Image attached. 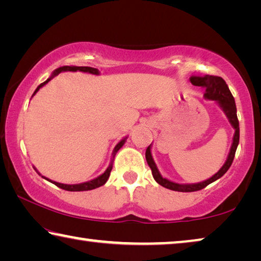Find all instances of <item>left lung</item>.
<instances>
[{"label":"left lung","mask_w":261,"mask_h":261,"mask_svg":"<svg viewBox=\"0 0 261 261\" xmlns=\"http://www.w3.org/2000/svg\"><path fill=\"white\" fill-rule=\"evenodd\" d=\"M190 82H191V84L194 86L205 87L206 91L204 93V98L207 100H214L215 102L220 106V108L223 110L224 114H226L229 123H230L231 126L235 129V134H233V137H232V144H231L230 151H229L228 158L226 162H224V165L221 167V169L208 179H205L202 180V182L193 183V184H179V183L171 182V180H169L168 178L163 177V176L160 174V171H159L155 162L153 160V156L151 153L152 144L149 145L146 149V154H145V155H146V161L148 163L149 168H151L152 175L154 179H155V182L158 184H160L163 188L173 190V191H179V192L198 191V190L204 189L208 184L215 182V180L219 179L220 177H222V176L227 173L229 168H230L231 163L233 161V158H235L238 143H240V123H238V118H237V109H236L235 99H233V96L231 94L230 90H229L226 82H224L221 77L210 76V74H205V76H201V77L193 76L190 78Z\"/></svg>","instance_id":"obj_1"}]
</instances>
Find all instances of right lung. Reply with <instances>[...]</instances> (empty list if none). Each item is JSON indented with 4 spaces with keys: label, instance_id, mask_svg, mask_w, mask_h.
<instances>
[{
    "label": "right lung",
    "instance_id": "1",
    "mask_svg": "<svg viewBox=\"0 0 261 261\" xmlns=\"http://www.w3.org/2000/svg\"><path fill=\"white\" fill-rule=\"evenodd\" d=\"M67 71H72V72L82 71V72H86V73L96 74V76H98V74H100L99 70L95 69V68H91V67H76V65H64V67H60V68H57L56 70H54V71H53V73H51V76L48 78L46 82H43L42 84H40V85L37 87V90L34 91V93H33L32 96H34L35 94H37V92L40 90L42 86H45L46 84L50 81V79H53V78H54L55 76H57V74L61 73V72H67ZM126 138H127V137H125V138H123L121 141H118V144L116 145V146H115L114 151H113V154H112L113 158H112V161H110V165L108 166L107 169H106L105 173L101 174L100 176H98V177H95V178L91 179V180H87V182L79 183V184H63V183L55 182V180H51L49 178L45 177V176H42V177L45 178V179H47V180H49L50 183L55 184L56 187H59V188L63 189V190H67V191H88V190H93V189L99 188V187H101V185L106 184V182H107V180H108L109 175H110V171H112V169H113L114 158H115V155H116V153L118 152V149H120L123 146V145H124ZM34 169H35V168H34ZM35 170H37V169H35ZM37 173H38V170H37ZM39 175H40V174H39Z\"/></svg>",
    "mask_w": 261,
    "mask_h": 261
}]
</instances>
